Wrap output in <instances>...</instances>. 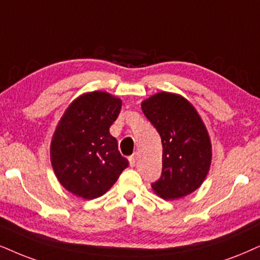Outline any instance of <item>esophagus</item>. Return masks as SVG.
<instances>
[{"label": "esophagus", "instance_id": "obj_1", "mask_svg": "<svg viewBox=\"0 0 260 260\" xmlns=\"http://www.w3.org/2000/svg\"><path fill=\"white\" fill-rule=\"evenodd\" d=\"M136 162H137V156H136V154H133V156L129 157V164H131V167L136 166Z\"/></svg>", "mask_w": 260, "mask_h": 260}]
</instances>
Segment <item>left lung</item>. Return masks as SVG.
I'll list each match as a JSON object with an SVG mask.
<instances>
[{
	"label": "left lung",
	"instance_id": "left-lung-1",
	"mask_svg": "<svg viewBox=\"0 0 260 260\" xmlns=\"http://www.w3.org/2000/svg\"><path fill=\"white\" fill-rule=\"evenodd\" d=\"M162 140V175L151 187L163 199H179L199 188L211 164V141L194 107L186 98L159 92L141 103Z\"/></svg>",
	"mask_w": 260,
	"mask_h": 260
}]
</instances>
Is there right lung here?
Returning <instances> with one entry per match:
<instances>
[{"mask_svg":"<svg viewBox=\"0 0 260 260\" xmlns=\"http://www.w3.org/2000/svg\"><path fill=\"white\" fill-rule=\"evenodd\" d=\"M122 102L108 92L81 94L71 103L52 136L50 159L66 189L84 199L103 196L128 167L109 128Z\"/></svg>","mask_w":260,"mask_h":260,"instance_id":"1","label":"right lung"}]
</instances>
